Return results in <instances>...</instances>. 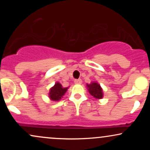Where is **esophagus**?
<instances>
[{
    "label": "esophagus",
    "instance_id": "34e87169",
    "mask_svg": "<svg viewBox=\"0 0 150 150\" xmlns=\"http://www.w3.org/2000/svg\"><path fill=\"white\" fill-rule=\"evenodd\" d=\"M75 83L77 84V85H80V84L82 83V80L81 79H77V80H75Z\"/></svg>",
    "mask_w": 150,
    "mask_h": 150
}]
</instances>
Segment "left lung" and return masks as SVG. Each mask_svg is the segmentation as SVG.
Listing matches in <instances>:
<instances>
[{
    "mask_svg": "<svg viewBox=\"0 0 150 150\" xmlns=\"http://www.w3.org/2000/svg\"><path fill=\"white\" fill-rule=\"evenodd\" d=\"M87 87H88L89 92L94 98L99 99L103 97L102 89H101V86L99 84L97 83V82H92L89 85L87 84Z\"/></svg>",
    "mask_w": 150,
    "mask_h": 150,
    "instance_id": "left-lung-1",
    "label": "left lung"
}]
</instances>
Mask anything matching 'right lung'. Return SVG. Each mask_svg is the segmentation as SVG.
<instances>
[{
    "instance_id": "add662e5",
    "label": "right lung",
    "mask_w": 150,
    "mask_h": 150,
    "mask_svg": "<svg viewBox=\"0 0 150 150\" xmlns=\"http://www.w3.org/2000/svg\"><path fill=\"white\" fill-rule=\"evenodd\" d=\"M67 89H68V87H63L59 82H56L52 88L50 89V99L53 101H58L64 95Z\"/></svg>"
}]
</instances>
